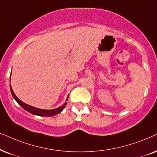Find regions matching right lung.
I'll return each mask as SVG.
<instances>
[{
    "mask_svg": "<svg viewBox=\"0 0 157 157\" xmlns=\"http://www.w3.org/2000/svg\"><path fill=\"white\" fill-rule=\"evenodd\" d=\"M10 88H11L12 96H13V98L15 99V100L17 101L18 103H19V105H21V107H22V108L24 109L26 111H28L29 113L33 114V115H39V116H47V117L54 116V115H57V114L61 113V112L63 111V109L65 108V107H66L67 105V102H65L63 105L62 106H60V107H59L58 108H56L53 109H49V110H48V109H42L36 108V107H32V106L26 105V104H25L22 101L20 100V99L15 95L13 89H12V88H11V85H10Z\"/></svg>",
    "mask_w": 157,
    "mask_h": 157,
    "instance_id": "1",
    "label": "right lung"
}]
</instances>
